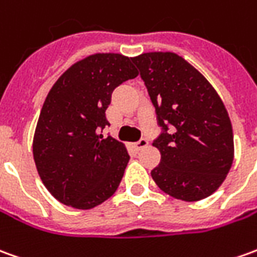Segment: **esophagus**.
Wrapping results in <instances>:
<instances>
[{
    "instance_id": "esophagus-1",
    "label": "esophagus",
    "mask_w": 257,
    "mask_h": 257,
    "mask_svg": "<svg viewBox=\"0 0 257 257\" xmlns=\"http://www.w3.org/2000/svg\"><path fill=\"white\" fill-rule=\"evenodd\" d=\"M149 145V142H147V139H145V138H142L141 141L136 142L135 143V147H136V150H142V149H145V147Z\"/></svg>"
}]
</instances>
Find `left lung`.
Wrapping results in <instances>:
<instances>
[{
	"label": "left lung",
	"mask_w": 257,
	"mask_h": 257,
	"mask_svg": "<svg viewBox=\"0 0 257 257\" xmlns=\"http://www.w3.org/2000/svg\"><path fill=\"white\" fill-rule=\"evenodd\" d=\"M156 107L161 161L152 178L167 195L196 202L221 186L234 161V134L216 89L196 68L171 51L132 57ZM167 124L172 131L167 133Z\"/></svg>",
	"instance_id": "left-lung-1"
}]
</instances>
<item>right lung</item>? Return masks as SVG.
Returning a JSON list of instances; mask_svg holds the SVG:
<instances>
[{
	"instance_id": "add662e5",
	"label": "right lung",
	"mask_w": 257,
	"mask_h": 257,
	"mask_svg": "<svg viewBox=\"0 0 257 257\" xmlns=\"http://www.w3.org/2000/svg\"><path fill=\"white\" fill-rule=\"evenodd\" d=\"M139 75L132 58L91 54L76 61L48 91L33 136V159L47 191L73 209L90 210L119 186L126 146L100 129L116 86Z\"/></svg>"
}]
</instances>
